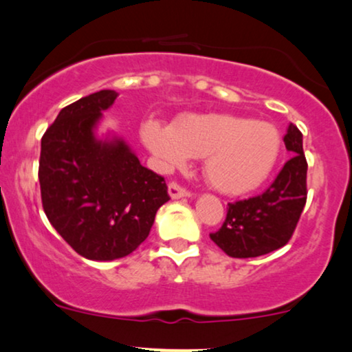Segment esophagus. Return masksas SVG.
Masks as SVG:
<instances>
[{"label": "esophagus", "instance_id": "obj_1", "mask_svg": "<svg viewBox=\"0 0 352 352\" xmlns=\"http://www.w3.org/2000/svg\"><path fill=\"white\" fill-rule=\"evenodd\" d=\"M168 195H170L172 199H180L190 196V191L185 190L184 186H180L179 184H175V182H172V184H168Z\"/></svg>", "mask_w": 352, "mask_h": 352}]
</instances>
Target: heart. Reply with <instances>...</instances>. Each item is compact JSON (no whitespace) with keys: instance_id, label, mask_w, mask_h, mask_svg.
<instances>
[{"instance_id":"heart-1","label":"heart","mask_w":352,"mask_h":352,"mask_svg":"<svg viewBox=\"0 0 352 352\" xmlns=\"http://www.w3.org/2000/svg\"><path fill=\"white\" fill-rule=\"evenodd\" d=\"M142 138L167 170L203 157L208 184L223 195L250 193L267 180L282 151L275 125L233 114H185L172 127L144 122Z\"/></svg>"}]
</instances>
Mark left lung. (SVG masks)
<instances>
[{
  "label": "left lung",
  "mask_w": 352,
  "mask_h": 352,
  "mask_svg": "<svg viewBox=\"0 0 352 352\" xmlns=\"http://www.w3.org/2000/svg\"><path fill=\"white\" fill-rule=\"evenodd\" d=\"M283 142L293 157L274 184L259 196L228 204L222 227L210 233V240L230 257L246 259L269 254L293 236L307 199V161L302 133L296 125H288Z\"/></svg>",
  "instance_id": "8db88e82"
}]
</instances>
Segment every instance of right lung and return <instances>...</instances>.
Returning a JSON list of instances; mask_svg holds the SVG:
<instances>
[{"label":"right lung","mask_w":352,"mask_h":352,"mask_svg":"<svg viewBox=\"0 0 352 352\" xmlns=\"http://www.w3.org/2000/svg\"><path fill=\"white\" fill-rule=\"evenodd\" d=\"M119 96L101 90L59 112L41 138V203L54 230L91 261L129 256L146 240L167 203L164 177L140 164L122 138L95 135Z\"/></svg>","instance_id":"right-lung-1"}]
</instances>
